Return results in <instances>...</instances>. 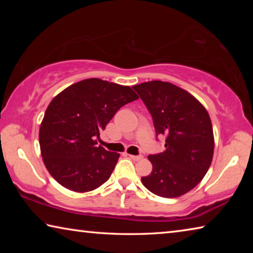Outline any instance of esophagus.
<instances>
[{"mask_svg": "<svg viewBox=\"0 0 253 253\" xmlns=\"http://www.w3.org/2000/svg\"><path fill=\"white\" fill-rule=\"evenodd\" d=\"M129 157L132 161H139V160H142L144 156L143 155H129Z\"/></svg>", "mask_w": 253, "mask_h": 253, "instance_id": "obj_1", "label": "esophagus"}]
</instances>
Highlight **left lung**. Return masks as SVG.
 I'll return each instance as SVG.
<instances>
[{"mask_svg":"<svg viewBox=\"0 0 253 253\" xmlns=\"http://www.w3.org/2000/svg\"><path fill=\"white\" fill-rule=\"evenodd\" d=\"M151 113L165 151L149 155L153 170L143 185L162 198H178L202 181L212 163V123L203 105L184 89L153 80L132 87Z\"/></svg>","mask_w":253,"mask_h":253,"instance_id":"1","label":"left lung"}]
</instances>
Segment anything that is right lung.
<instances>
[{"label": "right lung", "instance_id": "1", "mask_svg": "<svg viewBox=\"0 0 253 253\" xmlns=\"http://www.w3.org/2000/svg\"><path fill=\"white\" fill-rule=\"evenodd\" d=\"M136 99L128 85L98 78L76 83L53 98L39 143L45 168L60 185L84 193L108 181L119 154L97 146L96 138L121 107Z\"/></svg>", "mask_w": 253, "mask_h": 253}]
</instances>
